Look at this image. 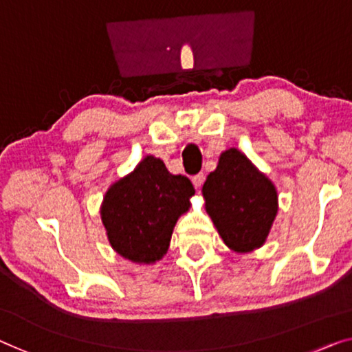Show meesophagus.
I'll return each instance as SVG.
<instances>
[{"label":"esophagus","mask_w":352,"mask_h":352,"mask_svg":"<svg viewBox=\"0 0 352 352\" xmlns=\"http://www.w3.org/2000/svg\"><path fill=\"white\" fill-rule=\"evenodd\" d=\"M204 178H206V177H204V174H197V175H194V177L191 178V180H192V185L196 186V190H199V188L202 186Z\"/></svg>","instance_id":"esophagus-1"}]
</instances>
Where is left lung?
Segmentation results:
<instances>
[{
	"mask_svg": "<svg viewBox=\"0 0 352 352\" xmlns=\"http://www.w3.org/2000/svg\"><path fill=\"white\" fill-rule=\"evenodd\" d=\"M202 192L207 213L230 250L246 253L265 242L278 210L276 191L245 155L224 151Z\"/></svg>",
	"mask_w": 352,
	"mask_h": 352,
	"instance_id": "left-lung-1",
	"label": "left lung"
}]
</instances>
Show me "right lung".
Wrapping results in <instances>:
<instances>
[{
  "mask_svg": "<svg viewBox=\"0 0 352 352\" xmlns=\"http://www.w3.org/2000/svg\"><path fill=\"white\" fill-rule=\"evenodd\" d=\"M194 186L185 175H172L153 156L133 174L110 186L101 214L110 245L133 262L160 261L169 248L178 217L190 208Z\"/></svg>",
  "mask_w": 352,
  "mask_h": 352,
  "instance_id": "1",
  "label": "right lung"
}]
</instances>
